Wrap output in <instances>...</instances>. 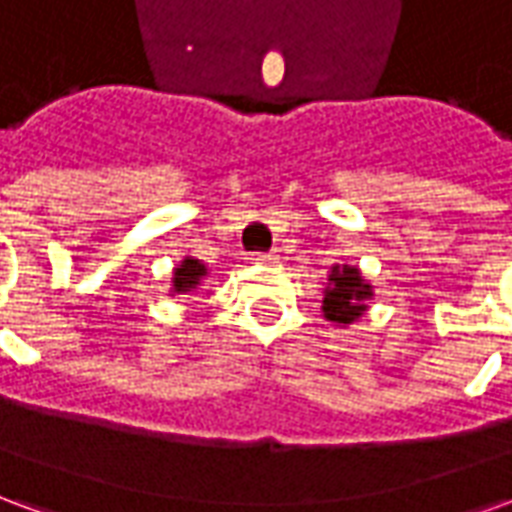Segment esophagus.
<instances>
[{"label":"esophagus","mask_w":512,"mask_h":512,"mask_svg":"<svg viewBox=\"0 0 512 512\" xmlns=\"http://www.w3.org/2000/svg\"><path fill=\"white\" fill-rule=\"evenodd\" d=\"M249 260L257 266H271V263H277V252H255Z\"/></svg>","instance_id":"34e87169"}]
</instances>
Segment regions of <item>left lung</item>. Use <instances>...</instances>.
<instances>
[{
  "instance_id": "8db88e82",
  "label": "left lung",
  "mask_w": 512,
  "mask_h": 512,
  "mask_svg": "<svg viewBox=\"0 0 512 512\" xmlns=\"http://www.w3.org/2000/svg\"><path fill=\"white\" fill-rule=\"evenodd\" d=\"M373 299V285L362 279L356 266H334L329 271V285L323 290V318L334 323H354Z\"/></svg>"
}]
</instances>
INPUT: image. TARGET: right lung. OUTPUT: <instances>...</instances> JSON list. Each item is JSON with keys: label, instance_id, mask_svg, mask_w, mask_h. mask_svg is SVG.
Returning <instances> with one entry per match:
<instances>
[{"label": "right lung", "instance_id": "right-lung-1", "mask_svg": "<svg viewBox=\"0 0 512 512\" xmlns=\"http://www.w3.org/2000/svg\"><path fill=\"white\" fill-rule=\"evenodd\" d=\"M205 277H208L205 263L194 260V257H183L180 266L175 268V274H172V293H189V290L197 288Z\"/></svg>", "mask_w": 512, "mask_h": 512}]
</instances>
